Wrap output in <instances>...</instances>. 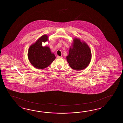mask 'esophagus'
Listing matches in <instances>:
<instances>
[{"mask_svg":"<svg viewBox=\"0 0 123 123\" xmlns=\"http://www.w3.org/2000/svg\"><path fill=\"white\" fill-rule=\"evenodd\" d=\"M57 58H62V57H61V56H57Z\"/></svg>","mask_w":123,"mask_h":123,"instance_id":"obj_1","label":"esophagus"}]
</instances>
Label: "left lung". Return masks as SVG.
Segmentation results:
<instances>
[{"instance_id": "obj_1", "label": "left lung", "mask_w": 123, "mask_h": 123, "mask_svg": "<svg viewBox=\"0 0 123 123\" xmlns=\"http://www.w3.org/2000/svg\"><path fill=\"white\" fill-rule=\"evenodd\" d=\"M68 55L66 57L69 65L73 69L81 70L88 65L92 58L90 47L85 42L75 38L73 40L72 48L70 47Z\"/></svg>"}]
</instances>
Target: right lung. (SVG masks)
Wrapping results in <instances>:
<instances>
[{
	"instance_id": "add662e5",
	"label": "right lung",
	"mask_w": 123,
	"mask_h": 123,
	"mask_svg": "<svg viewBox=\"0 0 123 123\" xmlns=\"http://www.w3.org/2000/svg\"><path fill=\"white\" fill-rule=\"evenodd\" d=\"M48 38L47 35H43L29 48L28 53L29 61L31 65L37 68H47L56 58L49 47L42 46V43L48 41Z\"/></svg>"
}]
</instances>
